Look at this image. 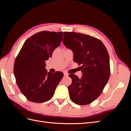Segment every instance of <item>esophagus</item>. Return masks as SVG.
<instances>
[{
    "label": "esophagus",
    "instance_id": "obj_1",
    "mask_svg": "<svg viewBox=\"0 0 131 131\" xmlns=\"http://www.w3.org/2000/svg\"><path fill=\"white\" fill-rule=\"evenodd\" d=\"M68 75H69V74H68V73H64V75L65 77L68 76Z\"/></svg>",
    "mask_w": 131,
    "mask_h": 131
}]
</instances>
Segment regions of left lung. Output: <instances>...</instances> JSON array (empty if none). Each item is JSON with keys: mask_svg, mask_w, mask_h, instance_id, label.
I'll list each match as a JSON object with an SVG mask.
<instances>
[{"mask_svg": "<svg viewBox=\"0 0 131 131\" xmlns=\"http://www.w3.org/2000/svg\"><path fill=\"white\" fill-rule=\"evenodd\" d=\"M63 44L73 51L74 59L81 65L82 77L70 74V99L78 105L92 103L100 96L110 77V61L106 47L99 39L84 34L64 32Z\"/></svg>", "mask_w": 131, "mask_h": 131, "instance_id": "8db88e82", "label": "left lung"}]
</instances>
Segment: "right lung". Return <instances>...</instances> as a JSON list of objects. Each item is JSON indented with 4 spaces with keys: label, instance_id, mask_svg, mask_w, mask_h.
Listing matches in <instances>:
<instances>
[{
    "label": "right lung",
    "instance_id": "obj_1",
    "mask_svg": "<svg viewBox=\"0 0 131 131\" xmlns=\"http://www.w3.org/2000/svg\"><path fill=\"white\" fill-rule=\"evenodd\" d=\"M63 32L42 31L25 42L16 58L14 73L17 85L28 100L35 103L49 101L63 73L47 72L45 61L60 45Z\"/></svg>",
    "mask_w": 131,
    "mask_h": 131
}]
</instances>
